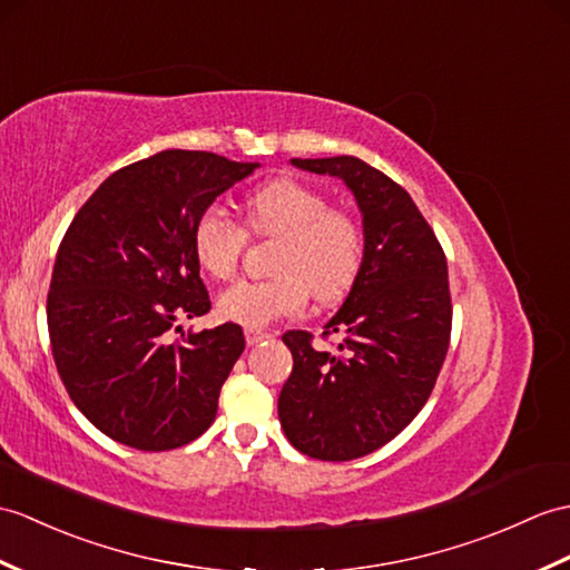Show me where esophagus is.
I'll return each instance as SVG.
<instances>
[{
	"mask_svg": "<svg viewBox=\"0 0 570 570\" xmlns=\"http://www.w3.org/2000/svg\"><path fill=\"white\" fill-rule=\"evenodd\" d=\"M269 337H272V335L264 333V330H255V327H247V330H245V340H247L249 347H255V345H259V342L269 340Z\"/></svg>",
	"mask_w": 570,
	"mask_h": 570,
	"instance_id": "1",
	"label": "esophagus"
}]
</instances>
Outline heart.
I'll list each match as a JSON object with an SVG mask.
<instances>
[{"instance_id":"b5f03b06","label":"heart","mask_w":570,"mask_h":570,"mask_svg":"<svg viewBox=\"0 0 570 570\" xmlns=\"http://www.w3.org/2000/svg\"><path fill=\"white\" fill-rule=\"evenodd\" d=\"M247 225L255 235H279L274 279L235 282L216 301L225 323L264 327L279 317L306 311L311 291L317 301L335 303L362 269V230L345 210L296 179H274L245 202ZM194 255L216 279H228L247 245V230L228 210L208 206L194 225Z\"/></svg>"}]
</instances>
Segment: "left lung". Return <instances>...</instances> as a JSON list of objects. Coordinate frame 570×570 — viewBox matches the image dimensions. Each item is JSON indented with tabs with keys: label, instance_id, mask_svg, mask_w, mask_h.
I'll return each instance as SVG.
<instances>
[{
	"label": "left lung",
	"instance_id": "8db88e82",
	"mask_svg": "<svg viewBox=\"0 0 570 570\" xmlns=\"http://www.w3.org/2000/svg\"><path fill=\"white\" fill-rule=\"evenodd\" d=\"M291 165L342 179L362 210V269L323 333L342 335L337 350H315L303 330L282 337L294 354L279 393L286 440L350 461L391 442L430 399L452 333L446 257L410 194L360 157Z\"/></svg>",
	"mask_w": 570,
	"mask_h": 570
}]
</instances>
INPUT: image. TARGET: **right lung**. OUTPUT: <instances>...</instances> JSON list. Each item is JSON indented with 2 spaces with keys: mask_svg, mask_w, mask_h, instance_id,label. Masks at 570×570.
Returning a JSON list of instances; mask_svg holds the SVG:
<instances>
[{
  "mask_svg": "<svg viewBox=\"0 0 570 570\" xmlns=\"http://www.w3.org/2000/svg\"><path fill=\"white\" fill-rule=\"evenodd\" d=\"M257 167L163 150L114 171L65 233L48 291L50 347L72 403L111 440L165 452L216 420L243 327L189 330L177 342L169 330L210 311L191 240L198 216Z\"/></svg>",
  "mask_w": 570,
  "mask_h": 570,
  "instance_id": "1",
  "label": "right lung"
}]
</instances>
